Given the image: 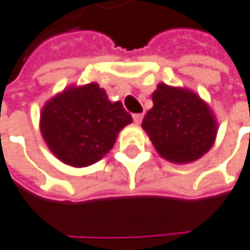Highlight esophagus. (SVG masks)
I'll return each instance as SVG.
<instances>
[{"instance_id": "obj_1", "label": "esophagus", "mask_w": 250, "mask_h": 250, "mask_svg": "<svg viewBox=\"0 0 250 250\" xmlns=\"http://www.w3.org/2000/svg\"><path fill=\"white\" fill-rule=\"evenodd\" d=\"M142 118H144V114H133V121L136 124H141L142 123Z\"/></svg>"}]
</instances>
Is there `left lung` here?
Masks as SVG:
<instances>
[{
	"mask_svg": "<svg viewBox=\"0 0 250 250\" xmlns=\"http://www.w3.org/2000/svg\"><path fill=\"white\" fill-rule=\"evenodd\" d=\"M152 102L142 127L163 158L172 163H191L210 149L216 123L209 106L197 95L158 84Z\"/></svg>",
	"mask_w": 250,
	"mask_h": 250,
	"instance_id": "obj_1",
	"label": "left lung"
}]
</instances>
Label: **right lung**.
I'll return each mask as SVG.
<instances>
[{
	"label": "right lung",
	"mask_w": 250,
	"mask_h": 250,
	"mask_svg": "<svg viewBox=\"0 0 250 250\" xmlns=\"http://www.w3.org/2000/svg\"><path fill=\"white\" fill-rule=\"evenodd\" d=\"M132 123L121 102L111 104L96 83L71 87L45 104L41 133L59 160L84 167L101 160L115 142L118 132Z\"/></svg>",
	"instance_id": "obj_1"
}]
</instances>
